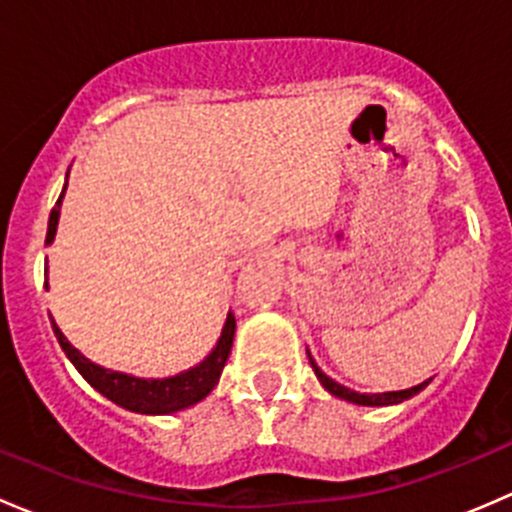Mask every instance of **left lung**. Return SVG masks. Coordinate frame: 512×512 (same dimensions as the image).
<instances>
[{"instance_id":"left-lung-1","label":"left lung","mask_w":512,"mask_h":512,"mask_svg":"<svg viewBox=\"0 0 512 512\" xmlns=\"http://www.w3.org/2000/svg\"><path fill=\"white\" fill-rule=\"evenodd\" d=\"M307 354H309V352H307ZM309 361H312L314 374H317V379L322 381V386L329 391V394L339 396V399H344V401H352V404H361V406H389V404H401V401L411 399V396L418 394V391L426 389L428 381H431V379H428V381H423V384L411 386V389H404V391H386V394H356V391L347 389V386H342V384H337V381H334V379H329V376L324 374V371L319 369L317 364H314L312 356H309Z\"/></svg>"}]
</instances>
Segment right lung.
<instances>
[{"label": "right lung", "instance_id": "obj_1", "mask_svg": "<svg viewBox=\"0 0 512 512\" xmlns=\"http://www.w3.org/2000/svg\"><path fill=\"white\" fill-rule=\"evenodd\" d=\"M66 190V185H64ZM64 190H61L59 200H56L54 210L49 215V230H46V242L54 240L56 225H59V208L61 198H64ZM54 327L56 339H59L61 349L71 359V364L79 369V374L94 386L96 391H101L106 399H111L113 404L123 406L128 411H138V414H170V411H180L185 406L198 404L200 399L210 394L218 384L220 374H223V366L230 356L232 349V337H235V314H227V322L220 334L218 347L213 349V354L198 364L195 369L185 371V374L170 376V379H136V376L118 374V371L101 369V366L91 364L86 356H81L79 349L71 347L66 342V337L61 334V329L56 327V322H51Z\"/></svg>", "mask_w": 512, "mask_h": 512}]
</instances>
